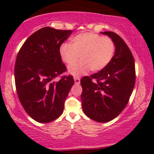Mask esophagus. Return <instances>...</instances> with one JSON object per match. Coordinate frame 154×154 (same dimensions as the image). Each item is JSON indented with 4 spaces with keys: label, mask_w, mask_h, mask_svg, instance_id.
Returning a JSON list of instances; mask_svg holds the SVG:
<instances>
[{
    "label": "esophagus",
    "mask_w": 154,
    "mask_h": 154,
    "mask_svg": "<svg viewBox=\"0 0 154 154\" xmlns=\"http://www.w3.org/2000/svg\"><path fill=\"white\" fill-rule=\"evenodd\" d=\"M74 79H75V82L76 85H79L80 83V78L79 77H75Z\"/></svg>",
    "instance_id": "esophagus-1"
}]
</instances>
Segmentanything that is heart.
I'll return each mask as SVG.
<instances>
[{"label":"heart","mask_w":154,"mask_h":154,"mask_svg":"<svg viewBox=\"0 0 154 154\" xmlns=\"http://www.w3.org/2000/svg\"><path fill=\"white\" fill-rule=\"evenodd\" d=\"M116 45L109 37H103L94 32L81 33L72 39V45L63 43L59 54L65 63L73 64L81 56V61L69 67L72 75L78 76L91 70L98 72L106 68L115 54Z\"/></svg>","instance_id":"b5f03b06"}]
</instances>
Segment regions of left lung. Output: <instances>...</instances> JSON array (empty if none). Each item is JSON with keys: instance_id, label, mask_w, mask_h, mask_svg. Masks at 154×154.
Segmentation results:
<instances>
[{"instance_id": "left-lung-1", "label": "left lung", "mask_w": 154, "mask_h": 154, "mask_svg": "<svg viewBox=\"0 0 154 154\" xmlns=\"http://www.w3.org/2000/svg\"><path fill=\"white\" fill-rule=\"evenodd\" d=\"M101 33L114 41L115 54L103 70L81 79V100L88 117L108 122L119 115L130 100L135 83V66L131 51L119 35L114 32Z\"/></svg>"}]
</instances>
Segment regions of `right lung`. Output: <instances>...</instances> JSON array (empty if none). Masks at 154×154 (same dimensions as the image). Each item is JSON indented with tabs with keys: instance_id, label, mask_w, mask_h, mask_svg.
<instances>
[{
	"instance_id": "add662e5",
	"label": "right lung",
	"mask_w": 154,
	"mask_h": 154,
	"mask_svg": "<svg viewBox=\"0 0 154 154\" xmlns=\"http://www.w3.org/2000/svg\"><path fill=\"white\" fill-rule=\"evenodd\" d=\"M72 30L43 27L30 35L17 54L14 67L17 95L23 108L35 121L48 123L63 113L64 101L75 83L66 72L59 48Z\"/></svg>"
}]
</instances>
